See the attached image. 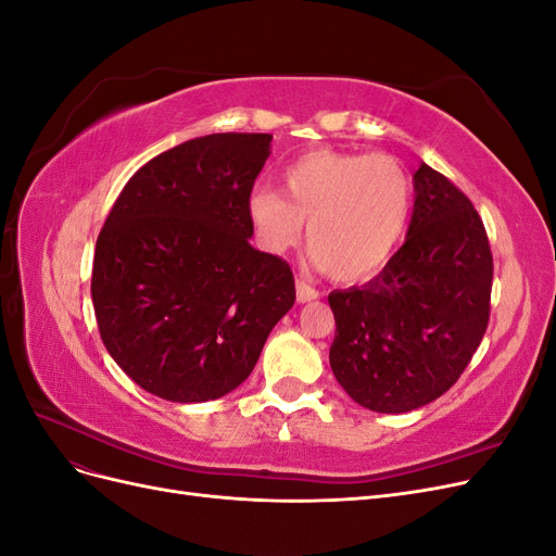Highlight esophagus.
I'll use <instances>...</instances> for the list:
<instances>
[{"label": "esophagus", "instance_id": "1", "mask_svg": "<svg viewBox=\"0 0 556 556\" xmlns=\"http://www.w3.org/2000/svg\"><path fill=\"white\" fill-rule=\"evenodd\" d=\"M317 296H319V292L315 288H311L306 280H296V301H299V304H308V301H313Z\"/></svg>", "mask_w": 556, "mask_h": 556}]
</instances>
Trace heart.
I'll list each match as a JSON object with an SVG mask.
<instances>
[{
    "label": "heart",
    "mask_w": 556,
    "mask_h": 556,
    "mask_svg": "<svg viewBox=\"0 0 556 556\" xmlns=\"http://www.w3.org/2000/svg\"><path fill=\"white\" fill-rule=\"evenodd\" d=\"M413 182L390 155L317 148L280 172V194L257 188L248 220L262 250L280 255L304 231L313 260L339 282L376 276L408 227Z\"/></svg>",
    "instance_id": "obj_1"
}]
</instances>
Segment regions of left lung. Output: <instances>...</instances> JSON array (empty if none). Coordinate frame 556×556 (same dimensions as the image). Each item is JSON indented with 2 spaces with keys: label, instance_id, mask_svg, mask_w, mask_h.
Listing matches in <instances>:
<instances>
[{
  "label": "left lung",
  "instance_id": "8db88e82",
  "mask_svg": "<svg viewBox=\"0 0 556 556\" xmlns=\"http://www.w3.org/2000/svg\"><path fill=\"white\" fill-rule=\"evenodd\" d=\"M406 243L362 288L333 290L331 371L359 406L408 413L445 394L490 323L494 262L470 199L429 164Z\"/></svg>",
  "mask_w": 556,
  "mask_h": 556
}]
</instances>
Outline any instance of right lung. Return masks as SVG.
Here are the masks:
<instances>
[{
	"label": "right lung",
	"instance_id": "1",
	"mask_svg": "<svg viewBox=\"0 0 556 556\" xmlns=\"http://www.w3.org/2000/svg\"><path fill=\"white\" fill-rule=\"evenodd\" d=\"M271 134H208L143 164L99 231L92 304L109 355L176 403L229 394L294 306L288 262L250 245Z\"/></svg>",
	"mask_w": 556,
	"mask_h": 556
}]
</instances>
